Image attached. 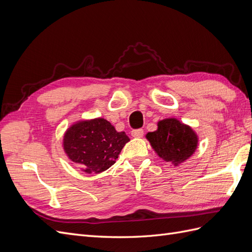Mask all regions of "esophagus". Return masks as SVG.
Listing matches in <instances>:
<instances>
[{
	"instance_id": "esophagus-1",
	"label": "esophagus",
	"mask_w": 252,
	"mask_h": 252,
	"mask_svg": "<svg viewBox=\"0 0 252 252\" xmlns=\"http://www.w3.org/2000/svg\"><path fill=\"white\" fill-rule=\"evenodd\" d=\"M143 134H144L143 129H134V130L131 131V135L133 138H142Z\"/></svg>"
}]
</instances>
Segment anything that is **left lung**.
I'll use <instances>...</instances> for the list:
<instances>
[{
	"label": "left lung",
	"instance_id": "obj_1",
	"mask_svg": "<svg viewBox=\"0 0 252 252\" xmlns=\"http://www.w3.org/2000/svg\"><path fill=\"white\" fill-rule=\"evenodd\" d=\"M146 139L156 154L173 166L184 163L199 144V136L193 129L175 118L158 121L157 130L148 132Z\"/></svg>",
	"mask_w": 252,
	"mask_h": 252
}]
</instances>
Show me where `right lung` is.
Instances as JSON below:
<instances>
[{"label":"right lung","mask_w":252,"mask_h":252,"mask_svg":"<svg viewBox=\"0 0 252 252\" xmlns=\"http://www.w3.org/2000/svg\"><path fill=\"white\" fill-rule=\"evenodd\" d=\"M129 138L103 118L78 121L64 133L63 148L71 162L86 173H101L111 167Z\"/></svg>","instance_id":"right-lung-1"}]
</instances>
